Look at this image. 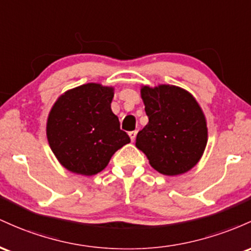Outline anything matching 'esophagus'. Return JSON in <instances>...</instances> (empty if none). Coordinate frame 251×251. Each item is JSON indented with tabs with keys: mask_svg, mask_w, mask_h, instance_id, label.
<instances>
[{
	"mask_svg": "<svg viewBox=\"0 0 251 251\" xmlns=\"http://www.w3.org/2000/svg\"><path fill=\"white\" fill-rule=\"evenodd\" d=\"M136 134H137V131L136 130H134V131H130V133H129V137H130V140L133 141H135V137H136Z\"/></svg>",
	"mask_w": 251,
	"mask_h": 251,
	"instance_id": "esophagus-1",
	"label": "esophagus"
}]
</instances>
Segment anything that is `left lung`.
Here are the masks:
<instances>
[{
    "label": "left lung",
    "mask_w": 251,
    "mask_h": 251,
    "mask_svg": "<svg viewBox=\"0 0 251 251\" xmlns=\"http://www.w3.org/2000/svg\"><path fill=\"white\" fill-rule=\"evenodd\" d=\"M141 97L149 122L137 133L135 145L159 173H186L201 160L207 143L201 105L186 90L166 84L142 86Z\"/></svg>",
    "instance_id": "1"
}]
</instances>
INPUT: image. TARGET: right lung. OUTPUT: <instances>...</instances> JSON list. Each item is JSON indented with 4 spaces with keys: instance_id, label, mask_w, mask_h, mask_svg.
I'll use <instances>...</instances> for the list:
<instances>
[{
    "instance_id": "obj_1",
    "label": "right lung",
    "mask_w": 251,
    "mask_h": 251,
    "mask_svg": "<svg viewBox=\"0 0 251 251\" xmlns=\"http://www.w3.org/2000/svg\"><path fill=\"white\" fill-rule=\"evenodd\" d=\"M114 88L88 83L58 98L47 118L50 147L66 170L95 176L130 142L111 110Z\"/></svg>"
}]
</instances>
